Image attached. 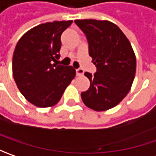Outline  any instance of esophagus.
<instances>
[{"label":"esophagus","instance_id":"obj_1","mask_svg":"<svg viewBox=\"0 0 156 156\" xmlns=\"http://www.w3.org/2000/svg\"><path fill=\"white\" fill-rule=\"evenodd\" d=\"M83 74H84V71L81 69H76V75H77V76H82Z\"/></svg>","mask_w":156,"mask_h":156}]
</instances>
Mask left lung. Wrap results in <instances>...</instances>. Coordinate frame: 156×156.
<instances>
[{
  "instance_id": "obj_1",
  "label": "left lung",
  "mask_w": 156,
  "mask_h": 156,
  "mask_svg": "<svg viewBox=\"0 0 156 156\" xmlns=\"http://www.w3.org/2000/svg\"><path fill=\"white\" fill-rule=\"evenodd\" d=\"M87 36L89 55L97 68L84 75L90 87L81 94L83 103L94 111L108 110L129 92L135 79L136 58L130 41L115 23L93 19L75 20Z\"/></svg>"
}]
</instances>
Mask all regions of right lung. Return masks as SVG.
Returning <instances> with one entry per match:
<instances>
[{
    "label": "right lung",
    "instance_id": "obj_1",
    "mask_svg": "<svg viewBox=\"0 0 156 156\" xmlns=\"http://www.w3.org/2000/svg\"><path fill=\"white\" fill-rule=\"evenodd\" d=\"M72 22L40 24L24 34L16 44L13 76L22 95L36 107L56 104L75 78L76 72L72 66L64 67L55 62L60 58L61 35Z\"/></svg>",
    "mask_w": 156,
    "mask_h": 156
}]
</instances>
